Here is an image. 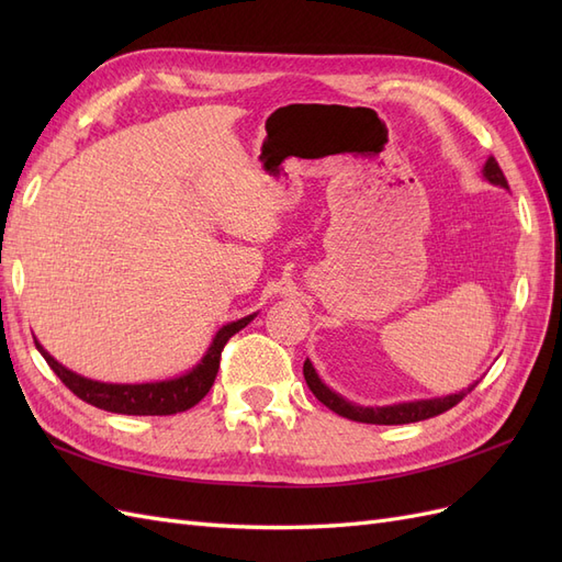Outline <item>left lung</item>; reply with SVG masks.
Segmentation results:
<instances>
[{
	"mask_svg": "<svg viewBox=\"0 0 562 562\" xmlns=\"http://www.w3.org/2000/svg\"><path fill=\"white\" fill-rule=\"evenodd\" d=\"M483 178L490 184H499V187H504V190H508V182L502 173L499 164L495 161V157H490L485 161ZM302 372H304V380H307V384L312 389V394L323 405L330 407V411L337 413V415H342V417L353 419V422H363V424H411V422H422V419L436 417L440 413L450 411L452 405H457L467 394H471L473 386L479 384V382H473L467 389L457 391V394L440 396V398H422V401H407V403H394V405H382V407H366V405L351 403L345 396L335 394V391L330 386H326V382L318 378V372H316V368L312 366L310 359L304 361Z\"/></svg>",
	"mask_w": 562,
	"mask_h": 562,
	"instance_id": "obj_1",
	"label": "left lung"
}]
</instances>
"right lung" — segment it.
<instances>
[{"label":"right lung","instance_id":"obj_1","mask_svg":"<svg viewBox=\"0 0 562 562\" xmlns=\"http://www.w3.org/2000/svg\"><path fill=\"white\" fill-rule=\"evenodd\" d=\"M255 316L258 314H248L239 321L227 323V326H223L215 333L211 347L201 356V361L192 370L182 372V375L173 380H161V382H143V384L98 382L91 378H83L79 372L58 363L54 356L40 345V339H35V345H37V351L46 359V363L50 366V370L60 378V382L70 389L75 396L100 407V411L116 413V415H176L182 411H190V407H194L203 396L209 394L220 368V353H223L227 339L234 333L246 328Z\"/></svg>","mask_w":562,"mask_h":562}]
</instances>
